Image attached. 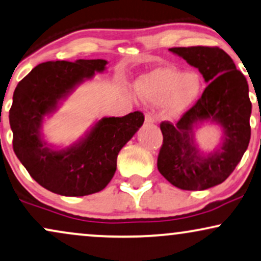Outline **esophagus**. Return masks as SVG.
I'll return each instance as SVG.
<instances>
[{
	"label": "esophagus",
	"mask_w": 261,
	"mask_h": 261,
	"mask_svg": "<svg viewBox=\"0 0 261 261\" xmlns=\"http://www.w3.org/2000/svg\"><path fill=\"white\" fill-rule=\"evenodd\" d=\"M144 123H146V124H153L154 123V118L151 117L149 113H147L146 115H144Z\"/></svg>",
	"instance_id": "esophagus-1"
}]
</instances>
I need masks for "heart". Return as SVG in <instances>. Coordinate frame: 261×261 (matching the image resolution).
<instances>
[{
  "mask_svg": "<svg viewBox=\"0 0 261 261\" xmlns=\"http://www.w3.org/2000/svg\"><path fill=\"white\" fill-rule=\"evenodd\" d=\"M135 91L143 102L161 105L169 117H179L190 110L202 91V81L195 72L160 67L142 74L135 82Z\"/></svg>",
  "mask_w": 261,
  "mask_h": 261,
  "instance_id": "obj_1",
  "label": "heart"
}]
</instances>
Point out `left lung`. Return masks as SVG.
I'll use <instances>...</instances> for the list:
<instances>
[{"label":"left lung","mask_w":261,"mask_h":261,"mask_svg":"<svg viewBox=\"0 0 261 261\" xmlns=\"http://www.w3.org/2000/svg\"><path fill=\"white\" fill-rule=\"evenodd\" d=\"M169 50L196 67L207 87L176 125L169 121L160 124L164 143L158 170L179 189H208L231 174L248 148L252 113L248 83L222 49L180 47ZM204 122L222 128L221 143L210 153L199 149L195 137V130Z\"/></svg>","instance_id":"left-lung-1"}]
</instances>
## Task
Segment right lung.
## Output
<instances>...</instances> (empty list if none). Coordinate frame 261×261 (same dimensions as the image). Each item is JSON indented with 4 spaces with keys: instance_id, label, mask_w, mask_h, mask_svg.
<instances>
[{
    "instance_id": "add662e5",
    "label": "right lung",
    "mask_w": 261,
    "mask_h": 261,
    "mask_svg": "<svg viewBox=\"0 0 261 261\" xmlns=\"http://www.w3.org/2000/svg\"><path fill=\"white\" fill-rule=\"evenodd\" d=\"M107 64L102 59L43 62L16 85L9 111L13 149L30 176L51 193L85 196L105 189L117 170L120 149L143 124V114L134 112L121 118H102L68 147L58 148L44 141L45 118L78 85L106 70Z\"/></svg>"
}]
</instances>
